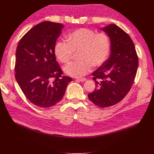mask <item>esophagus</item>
<instances>
[{"mask_svg":"<svg viewBox=\"0 0 154 154\" xmlns=\"http://www.w3.org/2000/svg\"><path fill=\"white\" fill-rule=\"evenodd\" d=\"M86 80H87V79L85 78H78L77 79V80L80 81V82H85Z\"/></svg>","mask_w":154,"mask_h":154,"instance_id":"esophagus-1","label":"esophagus"}]
</instances>
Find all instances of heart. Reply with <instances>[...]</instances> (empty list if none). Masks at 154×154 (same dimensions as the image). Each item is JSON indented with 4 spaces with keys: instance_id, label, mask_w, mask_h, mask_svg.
<instances>
[{
    "instance_id": "obj_1",
    "label": "heart",
    "mask_w": 154,
    "mask_h": 154,
    "mask_svg": "<svg viewBox=\"0 0 154 154\" xmlns=\"http://www.w3.org/2000/svg\"><path fill=\"white\" fill-rule=\"evenodd\" d=\"M110 50V40L104 32H97L89 28H80L67 36V42L58 40L54 48L56 57L60 62L68 63L74 52H78L76 62L64 67L67 75L81 77L90 72L93 66L100 67L105 63Z\"/></svg>"
}]
</instances>
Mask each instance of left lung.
<instances>
[{
  "mask_svg": "<svg viewBox=\"0 0 154 154\" xmlns=\"http://www.w3.org/2000/svg\"><path fill=\"white\" fill-rule=\"evenodd\" d=\"M102 30L110 39V54L105 63L92 72L95 91L88 94L96 105L105 108L122 101L131 88L138 67V57L130 36L115 24Z\"/></svg>",
  "mask_w": 154,
  "mask_h": 154,
  "instance_id": "1",
  "label": "left lung"
}]
</instances>
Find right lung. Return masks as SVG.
Segmentation results:
<instances>
[{
  "label": "right lung",
  "mask_w": 154,
  "mask_h": 154,
  "mask_svg": "<svg viewBox=\"0 0 154 154\" xmlns=\"http://www.w3.org/2000/svg\"><path fill=\"white\" fill-rule=\"evenodd\" d=\"M63 27L60 23L41 22L23 36L17 48L16 80L27 100L42 108L61 100L72 81L62 76L54 53Z\"/></svg>",
  "instance_id": "obj_1"
}]
</instances>
